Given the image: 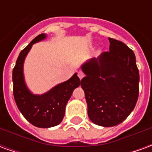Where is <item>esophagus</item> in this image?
<instances>
[{
    "mask_svg": "<svg viewBox=\"0 0 152 152\" xmlns=\"http://www.w3.org/2000/svg\"><path fill=\"white\" fill-rule=\"evenodd\" d=\"M77 75H78V77H79V78L80 80L82 79L83 77L85 76V74H84V73H83L82 72H80H80H78V73H77Z\"/></svg>",
    "mask_w": 152,
    "mask_h": 152,
    "instance_id": "1",
    "label": "esophagus"
}]
</instances>
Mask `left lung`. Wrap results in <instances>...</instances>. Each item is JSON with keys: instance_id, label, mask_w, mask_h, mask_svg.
Wrapping results in <instances>:
<instances>
[{"instance_id": "left-lung-1", "label": "left lung", "mask_w": 152, "mask_h": 152, "mask_svg": "<svg viewBox=\"0 0 152 152\" xmlns=\"http://www.w3.org/2000/svg\"><path fill=\"white\" fill-rule=\"evenodd\" d=\"M108 40L109 51L81 66L86 76L80 80L89 118L103 127L123 122L135 107L139 93V72L134 51L121 41Z\"/></svg>"}]
</instances>
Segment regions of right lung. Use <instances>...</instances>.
<instances>
[{
	"instance_id": "add662e5",
	"label": "right lung",
	"mask_w": 152,
	"mask_h": 152,
	"mask_svg": "<svg viewBox=\"0 0 152 152\" xmlns=\"http://www.w3.org/2000/svg\"><path fill=\"white\" fill-rule=\"evenodd\" d=\"M46 37L40 34L22 50L13 69L14 97L16 105L26 120L34 126L50 128L59 124L65 115L66 102L74 89L80 84L75 73L69 80L54 86L44 94H33L26 86L23 76V63L32 45Z\"/></svg>"
}]
</instances>
